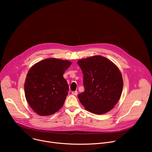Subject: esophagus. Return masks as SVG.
<instances>
[{"mask_svg": "<svg viewBox=\"0 0 152 152\" xmlns=\"http://www.w3.org/2000/svg\"><path fill=\"white\" fill-rule=\"evenodd\" d=\"M72 94H73V95H75V96H77L78 92H77V91H72Z\"/></svg>", "mask_w": 152, "mask_h": 152, "instance_id": "esophagus-1", "label": "esophagus"}]
</instances>
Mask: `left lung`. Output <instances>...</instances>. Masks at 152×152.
<instances>
[{
	"label": "left lung",
	"instance_id": "left-lung-1",
	"mask_svg": "<svg viewBox=\"0 0 152 152\" xmlns=\"http://www.w3.org/2000/svg\"><path fill=\"white\" fill-rule=\"evenodd\" d=\"M85 90L77 97L85 109L96 114L111 111L119 100L123 86L118 68L100 55L80 59Z\"/></svg>",
	"mask_w": 152,
	"mask_h": 152
}]
</instances>
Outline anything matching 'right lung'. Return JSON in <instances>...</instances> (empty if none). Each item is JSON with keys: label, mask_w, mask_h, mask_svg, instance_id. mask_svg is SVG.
<instances>
[{"label": "right lung", "mask_w": 152, "mask_h": 152, "mask_svg": "<svg viewBox=\"0 0 152 152\" xmlns=\"http://www.w3.org/2000/svg\"><path fill=\"white\" fill-rule=\"evenodd\" d=\"M71 64L69 61L52 58L36 63L30 69L25 93L29 105L37 114L50 115L62 107L69 90L63 75Z\"/></svg>", "instance_id": "add662e5"}]
</instances>
